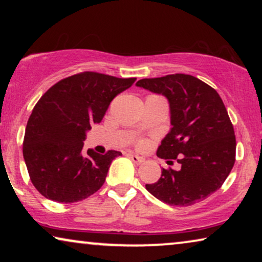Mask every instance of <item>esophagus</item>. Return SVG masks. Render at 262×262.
<instances>
[{
	"label": "esophagus",
	"instance_id": "esophagus-1",
	"mask_svg": "<svg viewBox=\"0 0 262 262\" xmlns=\"http://www.w3.org/2000/svg\"><path fill=\"white\" fill-rule=\"evenodd\" d=\"M128 157H130L132 162H135L136 164H141V163L144 162V159H143V157L138 156V155H135V154H128Z\"/></svg>",
	"mask_w": 262,
	"mask_h": 262
}]
</instances>
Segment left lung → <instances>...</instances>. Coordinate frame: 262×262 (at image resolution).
<instances>
[{
	"mask_svg": "<svg viewBox=\"0 0 262 262\" xmlns=\"http://www.w3.org/2000/svg\"><path fill=\"white\" fill-rule=\"evenodd\" d=\"M136 85L168 99L171 128L156 154L181 164L179 170L162 169L159 181L145 188L173 206L206 199L222 187L235 163L234 126L220 94L186 74L143 78Z\"/></svg>",
	"mask_w": 262,
	"mask_h": 262,
	"instance_id": "1",
	"label": "left lung"
}]
</instances>
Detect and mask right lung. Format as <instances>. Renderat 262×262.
Returning a JSON list of instances; mask_svg holds the SVG:
<instances>
[{
    "label": "right lung",
    "instance_id": "add662e5",
    "mask_svg": "<svg viewBox=\"0 0 262 262\" xmlns=\"http://www.w3.org/2000/svg\"><path fill=\"white\" fill-rule=\"evenodd\" d=\"M135 81L84 71L57 82L39 99L27 121L23 152L40 194L67 204L88 198L101 187L111 163L121 152H84L85 134Z\"/></svg>",
    "mask_w": 262,
    "mask_h": 262
}]
</instances>
